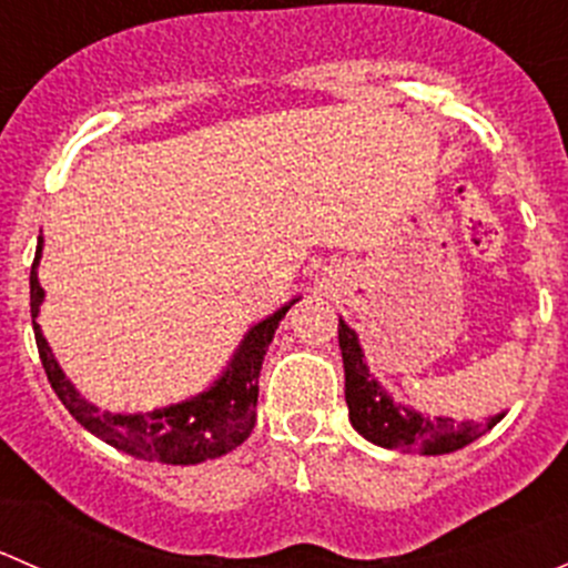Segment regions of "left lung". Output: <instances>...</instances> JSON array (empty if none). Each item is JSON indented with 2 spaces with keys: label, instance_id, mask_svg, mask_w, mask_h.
Wrapping results in <instances>:
<instances>
[{
  "label": "left lung",
  "instance_id": "obj_1",
  "mask_svg": "<svg viewBox=\"0 0 568 568\" xmlns=\"http://www.w3.org/2000/svg\"><path fill=\"white\" fill-rule=\"evenodd\" d=\"M337 343L346 368V404L348 420L371 443L390 450H412V454H454L464 445L475 443L480 434L495 428L503 415L489 417L486 423H456L454 417H423L406 406L393 404V398L371 379L363 363V348L357 335L343 321H337Z\"/></svg>",
  "mask_w": 568,
  "mask_h": 568
}]
</instances>
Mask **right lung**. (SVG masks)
Segmentation results:
<instances>
[{
  "instance_id": "1",
  "label": "right lung",
  "mask_w": 568,
  "mask_h": 568,
  "mask_svg": "<svg viewBox=\"0 0 568 568\" xmlns=\"http://www.w3.org/2000/svg\"><path fill=\"white\" fill-rule=\"evenodd\" d=\"M38 257L40 244L30 272V311L40 363L49 376L51 390L90 434L104 439L112 448L136 456V459L159 464H200L227 454L250 437V432L255 428L257 374H261L263 354L272 343L280 318L288 313V305L252 326L239 346L231 368L225 371L220 382H214L211 390L181 400V404L164 406V409L145 412V415H109V412L95 409L93 404H88L73 390V385L57 365L43 332L36 324L38 307L43 302V288H40L36 272Z\"/></svg>"
}]
</instances>
